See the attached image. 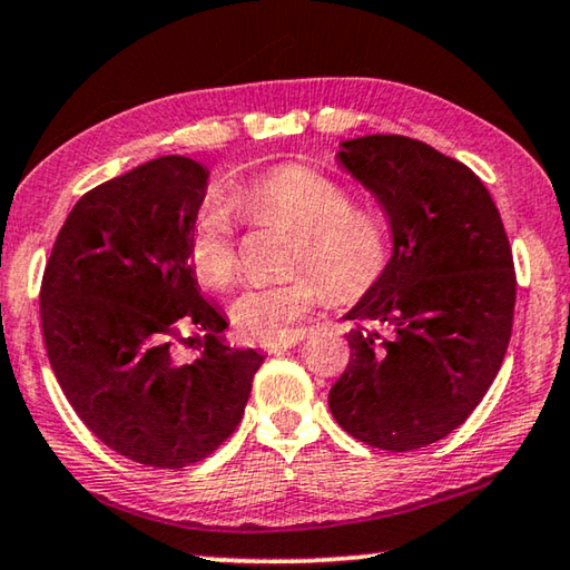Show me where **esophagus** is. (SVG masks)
Here are the masks:
<instances>
[{
	"label": "esophagus",
	"instance_id": "esophagus-1",
	"mask_svg": "<svg viewBox=\"0 0 570 570\" xmlns=\"http://www.w3.org/2000/svg\"><path fill=\"white\" fill-rule=\"evenodd\" d=\"M298 342H302V334H288V336H284V340H278V342H266L264 350L268 354H282L286 350H292V346H296Z\"/></svg>",
	"mask_w": 570,
	"mask_h": 570
}]
</instances>
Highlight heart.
I'll use <instances>...</instances> for the list:
<instances>
[{
    "instance_id": "1",
    "label": "heart",
    "mask_w": 570,
    "mask_h": 570,
    "mask_svg": "<svg viewBox=\"0 0 570 570\" xmlns=\"http://www.w3.org/2000/svg\"><path fill=\"white\" fill-rule=\"evenodd\" d=\"M234 204L250 220H284L298 228L292 266L312 268L286 282L254 284L236 296L230 320L246 340H284L322 302L326 288L340 302H354L372 292L387 272L392 246L384 220L370 208L352 206V193L344 183L320 168L282 163L238 186ZM186 254L206 286L226 288L234 282L238 246L234 216L226 204L206 200L198 208Z\"/></svg>"
}]
</instances>
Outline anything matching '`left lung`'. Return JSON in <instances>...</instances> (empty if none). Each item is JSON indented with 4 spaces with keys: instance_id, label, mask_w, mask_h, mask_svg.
I'll use <instances>...</instances> for the list:
<instances>
[{
    "instance_id": "1",
    "label": "left lung",
    "mask_w": 570,
    "mask_h": 570,
    "mask_svg": "<svg viewBox=\"0 0 570 570\" xmlns=\"http://www.w3.org/2000/svg\"><path fill=\"white\" fill-rule=\"evenodd\" d=\"M336 158L382 204L394 248L346 314L356 330L330 407L364 445L428 448L470 417L503 364L515 308L503 220L465 163L422 140L364 135Z\"/></svg>"
}]
</instances>
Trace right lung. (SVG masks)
I'll return each instance as SVG.
<instances>
[{
  "label": "right lung",
  "instance_id": "1",
  "mask_svg": "<svg viewBox=\"0 0 570 570\" xmlns=\"http://www.w3.org/2000/svg\"><path fill=\"white\" fill-rule=\"evenodd\" d=\"M206 183L200 163L163 156L88 190L40 288L47 356L77 417L110 450L160 470L200 462L234 435L264 362L220 342L228 324L188 264ZM180 345L199 354L183 361Z\"/></svg>",
  "mask_w": 570,
  "mask_h": 570
}]
</instances>
